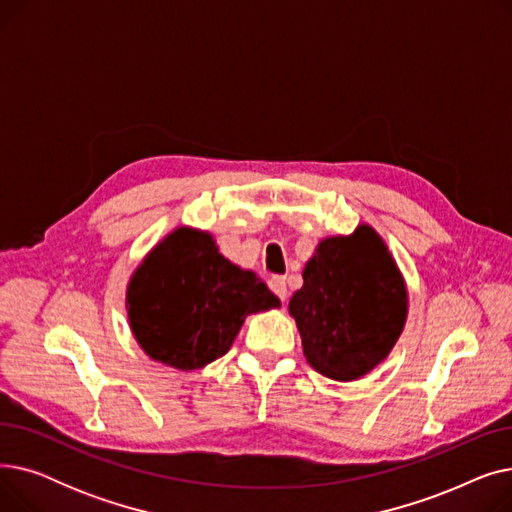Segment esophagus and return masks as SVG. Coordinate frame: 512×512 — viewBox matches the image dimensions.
I'll use <instances>...</instances> for the list:
<instances>
[{
    "label": "esophagus",
    "mask_w": 512,
    "mask_h": 512,
    "mask_svg": "<svg viewBox=\"0 0 512 512\" xmlns=\"http://www.w3.org/2000/svg\"><path fill=\"white\" fill-rule=\"evenodd\" d=\"M270 288H272V292L276 294V297H278L282 303L286 301V297H288V290H286V280H284V278L274 276V278L270 280Z\"/></svg>",
    "instance_id": "obj_1"
}]
</instances>
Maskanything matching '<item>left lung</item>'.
I'll return each mask as SVG.
<instances>
[{
    "instance_id": "left-lung-1",
    "label": "left lung",
    "mask_w": 512,
    "mask_h": 512,
    "mask_svg": "<svg viewBox=\"0 0 512 512\" xmlns=\"http://www.w3.org/2000/svg\"><path fill=\"white\" fill-rule=\"evenodd\" d=\"M288 313L307 363L336 382L361 380L407 324L409 290L386 240L369 224L319 240Z\"/></svg>"
}]
</instances>
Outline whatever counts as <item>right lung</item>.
Listing matches in <instances>:
<instances>
[{
  "mask_svg": "<svg viewBox=\"0 0 512 512\" xmlns=\"http://www.w3.org/2000/svg\"><path fill=\"white\" fill-rule=\"evenodd\" d=\"M278 307L255 272L234 265L211 232L193 226L161 238L126 284L134 340L147 357L178 371L224 357L247 315Z\"/></svg>",
  "mask_w": 512,
  "mask_h": 512,
  "instance_id": "obj_1",
  "label": "right lung"
}]
</instances>
